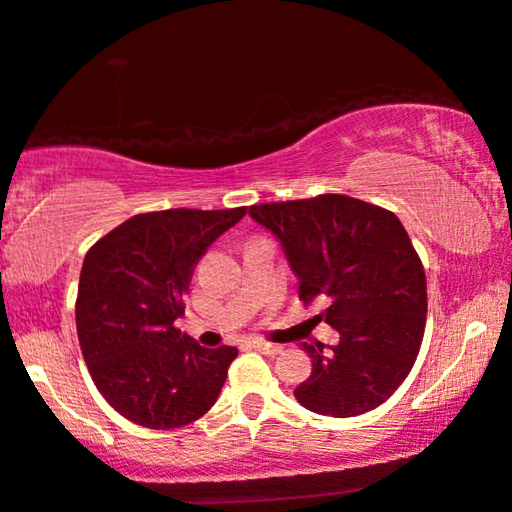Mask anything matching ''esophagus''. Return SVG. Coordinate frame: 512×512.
I'll return each mask as SVG.
<instances>
[{"label": "esophagus", "instance_id": "1", "mask_svg": "<svg viewBox=\"0 0 512 512\" xmlns=\"http://www.w3.org/2000/svg\"><path fill=\"white\" fill-rule=\"evenodd\" d=\"M253 348H255V351H259V353H264V355H271V358H275V355L282 353V346H280V344L262 342V339H255Z\"/></svg>", "mask_w": 512, "mask_h": 512}]
</instances>
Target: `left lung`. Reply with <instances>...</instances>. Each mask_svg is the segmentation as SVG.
<instances>
[{
	"instance_id": "obj_1",
	"label": "left lung",
	"mask_w": 512,
	"mask_h": 512,
	"mask_svg": "<svg viewBox=\"0 0 512 512\" xmlns=\"http://www.w3.org/2000/svg\"><path fill=\"white\" fill-rule=\"evenodd\" d=\"M271 230L298 275L305 305L326 300L319 319L339 344H303L312 373L294 389L303 408L358 417L396 392L426 328V273L399 218L342 193L248 209Z\"/></svg>"
}]
</instances>
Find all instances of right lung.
<instances>
[{
  "mask_svg": "<svg viewBox=\"0 0 512 512\" xmlns=\"http://www.w3.org/2000/svg\"><path fill=\"white\" fill-rule=\"evenodd\" d=\"M246 207L136 214L84 257L77 291L81 355L113 410L145 428H180L218 399L237 348H205L175 328L198 259Z\"/></svg>",
  "mask_w": 512,
  "mask_h": 512,
  "instance_id": "1",
  "label": "right lung"
}]
</instances>
